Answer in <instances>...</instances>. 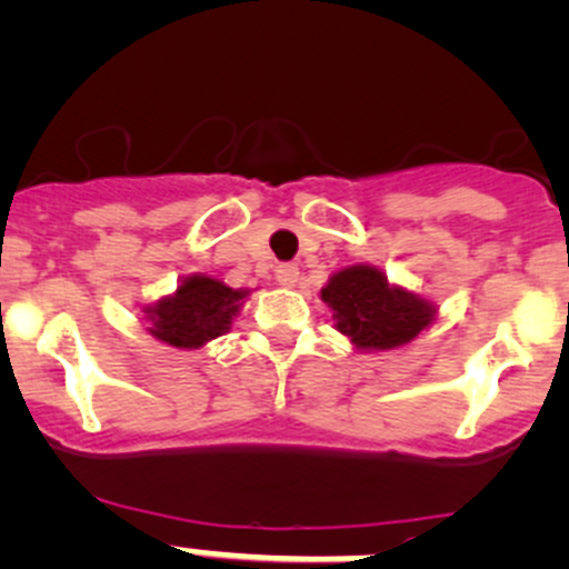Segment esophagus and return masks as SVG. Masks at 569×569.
Wrapping results in <instances>:
<instances>
[{
	"mask_svg": "<svg viewBox=\"0 0 569 569\" xmlns=\"http://www.w3.org/2000/svg\"><path fill=\"white\" fill-rule=\"evenodd\" d=\"M277 282L282 287H296L298 266H292V262H284V266H279L277 268Z\"/></svg>",
	"mask_w": 569,
	"mask_h": 569,
	"instance_id": "esophagus-1",
	"label": "esophagus"
}]
</instances>
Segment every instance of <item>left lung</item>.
Returning <instances> with one entry per match:
<instances>
[{
	"instance_id": "left-lung-1",
	"label": "left lung",
	"mask_w": 569,
	"mask_h": 569,
	"mask_svg": "<svg viewBox=\"0 0 569 569\" xmlns=\"http://www.w3.org/2000/svg\"><path fill=\"white\" fill-rule=\"evenodd\" d=\"M320 301L359 353L396 351L437 320L435 298L387 279L379 266H346L320 287Z\"/></svg>"
}]
</instances>
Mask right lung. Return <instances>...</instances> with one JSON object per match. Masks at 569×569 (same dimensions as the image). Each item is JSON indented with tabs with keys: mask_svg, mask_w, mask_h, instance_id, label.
<instances>
[{
	"mask_svg": "<svg viewBox=\"0 0 569 569\" xmlns=\"http://www.w3.org/2000/svg\"><path fill=\"white\" fill-rule=\"evenodd\" d=\"M249 296V287H229L207 273H188L179 279L177 290L143 303L140 312L154 340L193 351L227 335Z\"/></svg>",
	"mask_w": 569,
	"mask_h": 569,
	"instance_id": "add662e5",
	"label": "right lung"
}]
</instances>
